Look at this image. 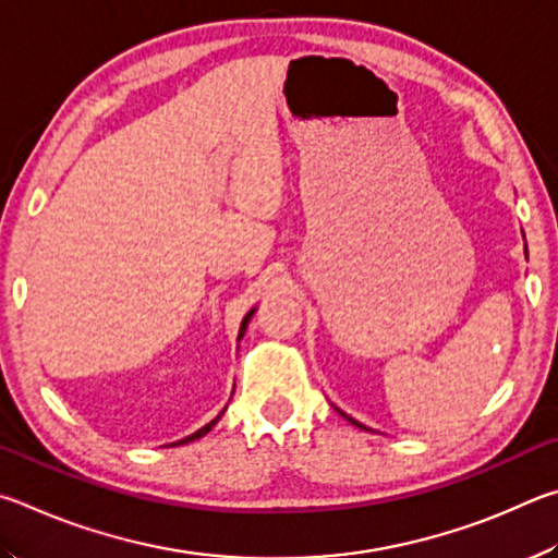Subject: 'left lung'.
Returning <instances> with one entry per match:
<instances>
[{"mask_svg": "<svg viewBox=\"0 0 558 558\" xmlns=\"http://www.w3.org/2000/svg\"><path fill=\"white\" fill-rule=\"evenodd\" d=\"M524 254H526V244H524ZM338 412H340V409H338ZM340 416H345V418H348V422H350V424H353V426H357V428H365V432H369V428H367V426H363V424H360V422H355V418H353V416H348L345 412H340Z\"/></svg>", "mask_w": 558, "mask_h": 558, "instance_id": "left-lung-1", "label": "left lung"}]
</instances>
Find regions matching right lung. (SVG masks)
<instances>
[{
  "instance_id": "add662e5",
  "label": "right lung",
  "mask_w": 558,
  "mask_h": 558,
  "mask_svg": "<svg viewBox=\"0 0 558 558\" xmlns=\"http://www.w3.org/2000/svg\"><path fill=\"white\" fill-rule=\"evenodd\" d=\"M254 311H257V308H252V311H250V314L242 318V324H240V333H238V340H242V336H244V330H247V324H250V318L254 316ZM222 414H225V409H222V412H220L218 416H215V418H213V422H210V424H205V426H203V428H198V432H195V434H191V436H185V438H181V441H175V444H171V446H183V444H191V441H195V438H201V436H205V434H208V432H210V428H213L215 424H218V422H220V416H222Z\"/></svg>"
}]
</instances>
